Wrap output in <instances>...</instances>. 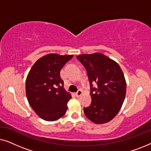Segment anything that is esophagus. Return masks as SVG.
Wrapping results in <instances>:
<instances>
[{
	"label": "esophagus",
	"mask_w": 151,
	"mask_h": 151,
	"mask_svg": "<svg viewBox=\"0 0 151 151\" xmlns=\"http://www.w3.org/2000/svg\"><path fill=\"white\" fill-rule=\"evenodd\" d=\"M82 90H79L77 93H76L75 95H76V96L77 97V98H79L80 96H82Z\"/></svg>",
	"instance_id": "1"
}]
</instances>
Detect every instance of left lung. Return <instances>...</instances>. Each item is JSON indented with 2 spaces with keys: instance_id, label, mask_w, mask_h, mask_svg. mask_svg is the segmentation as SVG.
<instances>
[{
  "instance_id": "8db88e82",
  "label": "left lung",
  "mask_w": 151,
  "mask_h": 151,
  "mask_svg": "<svg viewBox=\"0 0 151 151\" xmlns=\"http://www.w3.org/2000/svg\"><path fill=\"white\" fill-rule=\"evenodd\" d=\"M77 59L86 68L91 90V104L84 108V114L96 124L109 122L116 116L125 99L127 82L122 70L102 53L79 55ZM95 83L97 88L92 87Z\"/></svg>"
}]
</instances>
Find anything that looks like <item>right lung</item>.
Segmentation results:
<instances>
[{
	"label": "right lung",
	"instance_id": "add662e5",
	"mask_svg": "<svg viewBox=\"0 0 151 151\" xmlns=\"http://www.w3.org/2000/svg\"><path fill=\"white\" fill-rule=\"evenodd\" d=\"M73 55L49 53L34 64L26 79V96L41 119L55 121L67 112L71 95L64 88L60 70Z\"/></svg>",
	"mask_w": 151,
	"mask_h": 151
}]
</instances>
